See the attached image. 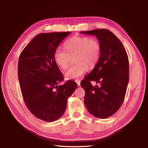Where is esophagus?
<instances>
[{
  "label": "esophagus",
  "instance_id": "obj_1",
  "mask_svg": "<svg viewBox=\"0 0 148 148\" xmlns=\"http://www.w3.org/2000/svg\"><path fill=\"white\" fill-rule=\"evenodd\" d=\"M76 83H77V84H78V86H80V80L79 79H77L76 80Z\"/></svg>",
  "mask_w": 148,
  "mask_h": 148
}]
</instances>
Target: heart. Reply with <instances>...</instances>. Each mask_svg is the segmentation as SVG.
<instances>
[{
    "mask_svg": "<svg viewBox=\"0 0 148 148\" xmlns=\"http://www.w3.org/2000/svg\"><path fill=\"white\" fill-rule=\"evenodd\" d=\"M65 49L58 47L53 53V60L57 66L65 70L75 57V64L65 73L66 79H77L88 69H92L99 60L101 45L98 40L87 36H76L64 44Z\"/></svg>",
    "mask_w": 148,
    "mask_h": 148,
    "instance_id": "heart-1",
    "label": "heart"
}]
</instances>
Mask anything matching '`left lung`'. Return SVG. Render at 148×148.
<instances>
[{
	"label": "left lung",
	"instance_id": "obj_1",
	"mask_svg": "<svg viewBox=\"0 0 148 148\" xmlns=\"http://www.w3.org/2000/svg\"><path fill=\"white\" fill-rule=\"evenodd\" d=\"M81 33L96 35L101 45L99 60L91 72L81 82L84 104L89 112L99 119L113 115L123 104L129 81V61L122 43L109 29ZM91 81L99 85L94 87Z\"/></svg>",
	"mask_w": 148,
	"mask_h": 148
}]
</instances>
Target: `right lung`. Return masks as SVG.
I'll return each mask as SVG.
<instances>
[{
    "label": "right lung",
    "mask_w": 148,
    "mask_h": 148,
    "mask_svg": "<svg viewBox=\"0 0 148 148\" xmlns=\"http://www.w3.org/2000/svg\"><path fill=\"white\" fill-rule=\"evenodd\" d=\"M71 32L41 33L20 53L18 77L24 102L36 117L53 122L62 117L68 97L77 88L72 80L63 85V75L53 60V53Z\"/></svg>",
    "instance_id": "add662e5"
}]
</instances>
